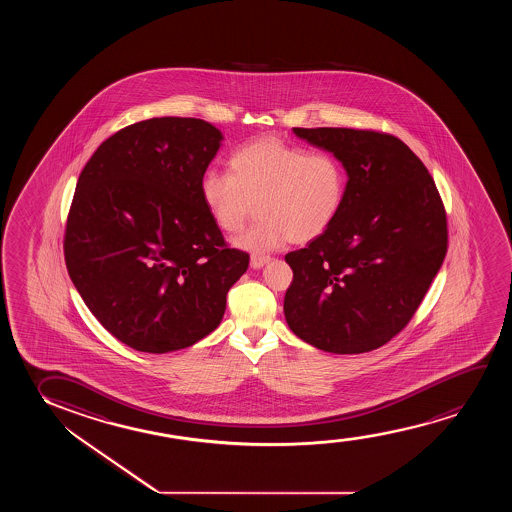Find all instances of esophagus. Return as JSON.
<instances>
[{
	"label": "esophagus",
	"instance_id": "obj_1",
	"mask_svg": "<svg viewBox=\"0 0 512 512\" xmlns=\"http://www.w3.org/2000/svg\"><path fill=\"white\" fill-rule=\"evenodd\" d=\"M271 260L269 255H252V259H250V264H252L253 269H260V267L264 266Z\"/></svg>",
	"mask_w": 512,
	"mask_h": 512
}]
</instances>
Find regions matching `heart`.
Masks as SVG:
<instances>
[{"mask_svg":"<svg viewBox=\"0 0 512 512\" xmlns=\"http://www.w3.org/2000/svg\"><path fill=\"white\" fill-rule=\"evenodd\" d=\"M229 171L208 169L201 197L213 222L236 234L260 217L238 239L253 252H266L287 241L308 243L334 225L343 210L348 173L337 155L309 152L278 138H262L236 148Z\"/></svg>","mask_w":512,"mask_h":512,"instance_id":"b5f03b06","label":"heart"}]
</instances>
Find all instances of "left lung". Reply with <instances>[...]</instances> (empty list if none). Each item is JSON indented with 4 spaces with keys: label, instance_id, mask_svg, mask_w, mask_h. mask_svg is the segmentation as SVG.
I'll use <instances>...</instances> for the list:
<instances>
[{
    "label": "left lung",
    "instance_id": "obj_1",
    "mask_svg": "<svg viewBox=\"0 0 512 512\" xmlns=\"http://www.w3.org/2000/svg\"><path fill=\"white\" fill-rule=\"evenodd\" d=\"M337 155L348 173L343 210L306 248L285 255L294 280L288 327L318 350H376L411 322L448 252V220L434 178L393 134L294 127Z\"/></svg>",
    "mask_w": 512,
    "mask_h": 512
}]
</instances>
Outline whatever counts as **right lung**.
<instances>
[{
    "instance_id": "obj_1",
    "label": "right lung",
    "mask_w": 512,
    "mask_h": 512,
    "mask_svg": "<svg viewBox=\"0 0 512 512\" xmlns=\"http://www.w3.org/2000/svg\"><path fill=\"white\" fill-rule=\"evenodd\" d=\"M222 133L210 122L155 117L99 145L78 176L64 260L87 308L145 353L201 341L222 322L250 255L225 243L201 178Z\"/></svg>"
}]
</instances>
